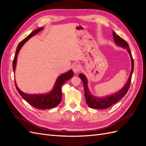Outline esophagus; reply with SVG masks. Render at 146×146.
<instances>
[{
	"label": "esophagus",
	"instance_id": "34e87169",
	"mask_svg": "<svg viewBox=\"0 0 146 146\" xmlns=\"http://www.w3.org/2000/svg\"><path fill=\"white\" fill-rule=\"evenodd\" d=\"M72 70L74 73H78L80 70V66L78 64H75L72 66Z\"/></svg>",
	"mask_w": 146,
	"mask_h": 146
}]
</instances>
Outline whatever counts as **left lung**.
Segmentation results:
<instances>
[{"label": "left lung", "mask_w": 146, "mask_h": 146, "mask_svg": "<svg viewBox=\"0 0 146 146\" xmlns=\"http://www.w3.org/2000/svg\"><path fill=\"white\" fill-rule=\"evenodd\" d=\"M113 36L114 41L115 42L117 46H121L123 48H126L128 52H129V54H130V58H131V70L129 76V78L127 82L125 85L123 86L122 89L119 90L118 92H116V93H114L113 95L109 96L104 97V98H98V97L91 95V94L90 93L89 89H88V88L87 78L85 77V75H83L82 74H79L78 77L82 79L83 84L84 90H85V96L86 102L87 105L91 108L103 110V109L109 108L110 107H111V105L116 104L119 100L121 99L123 97H124L130 88L132 74H133V69H134L133 58V57H132L129 46L124 39H123L122 38H121L114 32H113Z\"/></svg>", "instance_id": "1"}]
</instances>
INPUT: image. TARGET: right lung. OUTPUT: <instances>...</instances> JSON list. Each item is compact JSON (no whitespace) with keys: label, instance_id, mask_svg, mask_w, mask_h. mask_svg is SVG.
I'll return each instance as SVG.
<instances>
[{"label":"right lung","instance_id":"1","mask_svg":"<svg viewBox=\"0 0 146 146\" xmlns=\"http://www.w3.org/2000/svg\"><path fill=\"white\" fill-rule=\"evenodd\" d=\"M41 30H43L42 27L35 30L29 35H28L25 39H24L23 41L19 42L18 46L17 47L15 58L13 61V69L14 72H15L17 55L19 54L20 49L22 48V47L23 46L24 44L27 42L31 37H32L34 35L40 32ZM73 76L74 72L72 71V70H70L68 72L60 75L58 77V78L56 79L53 90L50 92H48V94H29L24 93L23 91H21L19 89V88L17 87L15 80V82L16 90L18 91L22 98H23L25 100L27 101L29 104L33 106L35 108L41 110H45L54 108L61 102V99H62L61 88H62L63 85L66 81L69 80V79L71 78Z\"/></svg>","mask_w":146,"mask_h":146}]
</instances>
